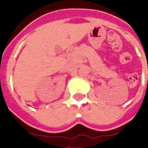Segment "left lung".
Wrapping results in <instances>:
<instances>
[{
    "mask_svg": "<svg viewBox=\"0 0 148 148\" xmlns=\"http://www.w3.org/2000/svg\"><path fill=\"white\" fill-rule=\"evenodd\" d=\"M147 82H148V79H147Z\"/></svg>",
    "mask_w": 148,
    "mask_h": 148,
    "instance_id": "obj_1",
    "label": "left lung"
}]
</instances>
